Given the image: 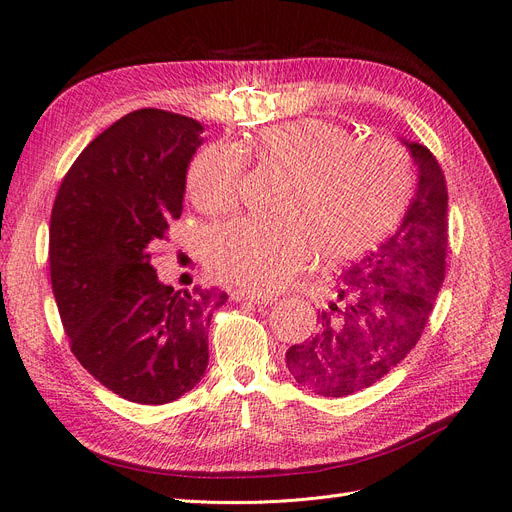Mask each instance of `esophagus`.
<instances>
[{
	"label": "esophagus",
	"instance_id": "1",
	"mask_svg": "<svg viewBox=\"0 0 512 512\" xmlns=\"http://www.w3.org/2000/svg\"><path fill=\"white\" fill-rule=\"evenodd\" d=\"M232 301H252L258 305H269L275 301L271 294H258V292H247V290H230Z\"/></svg>",
	"mask_w": 512,
	"mask_h": 512
}]
</instances>
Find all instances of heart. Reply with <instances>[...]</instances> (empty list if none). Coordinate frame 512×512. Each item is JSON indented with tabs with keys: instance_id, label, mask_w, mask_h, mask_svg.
Here are the masks:
<instances>
[{
	"instance_id": "1",
	"label": "heart",
	"mask_w": 512,
	"mask_h": 512,
	"mask_svg": "<svg viewBox=\"0 0 512 512\" xmlns=\"http://www.w3.org/2000/svg\"><path fill=\"white\" fill-rule=\"evenodd\" d=\"M256 158L288 177L277 222L237 220L207 230L203 254L218 280L267 294L301 273L312 250L322 265H344L397 226L412 196V166L393 141H359L327 119H297L260 130ZM245 168L237 145L200 149L188 168L198 209L235 207Z\"/></svg>"
}]
</instances>
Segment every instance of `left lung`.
Instances as JSON below:
<instances>
[{"mask_svg":"<svg viewBox=\"0 0 512 512\" xmlns=\"http://www.w3.org/2000/svg\"><path fill=\"white\" fill-rule=\"evenodd\" d=\"M404 145L418 170L416 192L395 235L335 277V301L316 333L290 346L286 367L305 389L346 397L384 378L416 346L446 271L444 173L433 153Z\"/></svg>","mask_w":512,"mask_h":512,"instance_id":"obj_1","label":"left lung"}]
</instances>
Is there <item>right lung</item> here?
<instances>
[{"label":"right lung","mask_w":512,"mask_h":512,"mask_svg":"<svg viewBox=\"0 0 512 512\" xmlns=\"http://www.w3.org/2000/svg\"><path fill=\"white\" fill-rule=\"evenodd\" d=\"M200 134L192 117L128 113L74 160L51 213V284L72 352L134 404L162 406L194 389L209 363L211 316L228 299L164 286L149 254L183 211Z\"/></svg>","instance_id":"obj_1"}]
</instances>
